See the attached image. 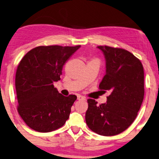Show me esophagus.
<instances>
[{
	"instance_id": "esophagus-1",
	"label": "esophagus",
	"mask_w": 159,
	"mask_h": 159,
	"mask_svg": "<svg viewBox=\"0 0 159 159\" xmlns=\"http://www.w3.org/2000/svg\"><path fill=\"white\" fill-rule=\"evenodd\" d=\"M77 99L78 100H86V98L85 97H84V96H82V95H81V94H78L77 95Z\"/></svg>"
}]
</instances>
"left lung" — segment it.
<instances>
[{
    "instance_id": "obj_1",
    "label": "left lung",
    "mask_w": 159,
    "mask_h": 159,
    "mask_svg": "<svg viewBox=\"0 0 159 159\" xmlns=\"http://www.w3.org/2000/svg\"><path fill=\"white\" fill-rule=\"evenodd\" d=\"M106 59V75L100 90H110L105 103L88 99L86 122L102 136L117 135L135 120L144 99V69L140 60L122 48L98 46Z\"/></svg>"
}]
</instances>
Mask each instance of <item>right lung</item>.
I'll use <instances>...</instances> for the list:
<instances>
[{
    "instance_id": "right-lung-1",
    "label": "right lung",
    "mask_w": 159,
    "mask_h": 159,
    "mask_svg": "<svg viewBox=\"0 0 159 159\" xmlns=\"http://www.w3.org/2000/svg\"><path fill=\"white\" fill-rule=\"evenodd\" d=\"M81 45L38 46L20 61L15 75L17 111L25 124L47 133L62 127L77 99L60 94L53 83L59 81L66 61Z\"/></svg>"
}]
</instances>
